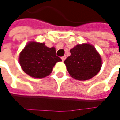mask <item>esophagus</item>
<instances>
[{
    "instance_id": "34e87169",
    "label": "esophagus",
    "mask_w": 120,
    "mask_h": 120,
    "mask_svg": "<svg viewBox=\"0 0 120 120\" xmlns=\"http://www.w3.org/2000/svg\"><path fill=\"white\" fill-rule=\"evenodd\" d=\"M65 58H66V56H62V57L61 58V59H62V61H64Z\"/></svg>"
}]
</instances>
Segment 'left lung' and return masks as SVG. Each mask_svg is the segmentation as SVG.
Here are the masks:
<instances>
[{"instance_id":"obj_1","label":"left lung","mask_w":120,"mask_h":120,"mask_svg":"<svg viewBox=\"0 0 120 120\" xmlns=\"http://www.w3.org/2000/svg\"><path fill=\"white\" fill-rule=\"evenodd\" d=\"M71 56L64 60L71 76L75 79L88 80L96 76L101 67V58L91 44H78L70 50Z\"/></svg>"}]
</instances>
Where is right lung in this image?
<instances>
[{
  "label": "right lung",
  "mask_w": 120,
  "mask_h": 120,
  "mask_svg": "<svg viewBox=\"0 0 120 120\" xmlns=\"http://www.w3.org/2000/svg\"><path fill=\"white\" fill-rule=\"evenodd\" d=\"M62 61L56 55L55 48H49L44 43L30 42L19 56L23 70L34 78H44L52 71L56 62Z\"/></svg>",
  "instance_id": "add662e5"
}]
</instances>
